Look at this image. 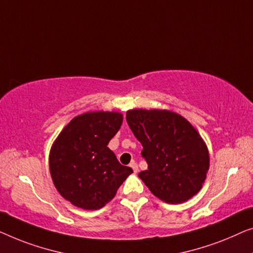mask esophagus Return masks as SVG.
Listing matches in <instances>:
<instances>
[{"mask_svg":"<svg viewBox=\"0 0 253 253\" xmlns=\"http://www.w3.org/2000/svg\"><path fill=\"white\" fill-rule=\"evenodd\" d=\"M129 166L131 167V169H133V170H134V173H137L138 172V166H137V164L135 163L134 161L131 162L130 164H129Z\"/></svg>","mask_w":253,"mask_h":253,"instance_id":"obj_1","label":"esophagus"}]
</instances>
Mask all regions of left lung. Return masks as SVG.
I'll return each instance as SVG.
<instances>
[{
	"label": "left lung",
	"instance_id": "obj_1",
	"mask_svg": "<svg viewBox=\"0 0 253 253\" xmlns=\"http://www.w3.org/2000/svg\"><path fill=\"white\" fill-rule=\"evenodd\" d=\"M126 120L141 142L148 169L138 173L152 194L169 204L201 190L208 173V148L191 124L167 110H130Z\"/></svg>",
	"mask_w": 253,
	"mask_h": 253
}]
</instances>
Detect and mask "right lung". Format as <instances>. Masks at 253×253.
I'll use <instances>...</instances> for the list:
<instances>
[{
    "instance_id": "1",
    "label": "right lung",
    "mask_w": 253,
    "mask_h": 253,
    "mask_svg": "<svg viewBox=\"0 0 253 253\" xmlns=\"http://www.w3.org/2000/svg\"><path fill=\"white\" fill-rule=\"evenodd\" d=\"M122 123L118 112L84 113L71 120L52 145V181L58 193L78 208H103L133 173L108 148Z\"/></svg>"
}]
</instances>
